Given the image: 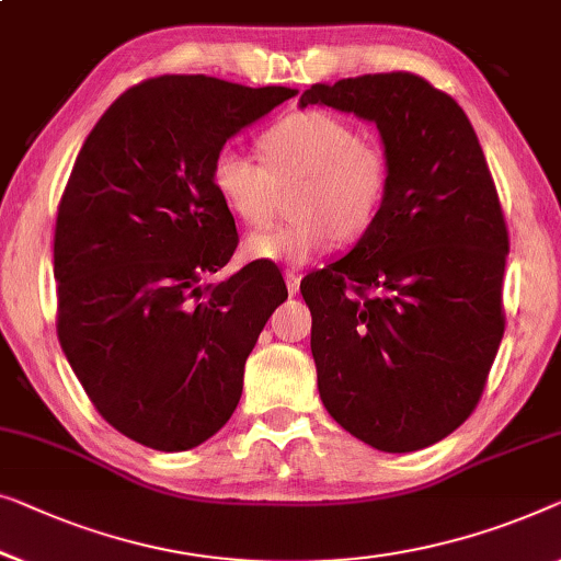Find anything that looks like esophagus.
Listing matches in <instances>:
<instances>
[{
  "instance_id": "esophagus-1",
  "label": "esophagus",
  "mask_w": 561,
  "mask_h": 561,
  "mask_svg": "<svg viewBox=\"0 0 561 561\" xmlns=\"http://www.w3.org/2000/svg\"><path fill=\"white\" fill-rule=\"evenodd\" d=\"M283 275H286V286H288V294H290V296L298 294V290H300V273H298V271H294V267H288V271L283 273Z\"/></svg>"
}]
</instances>
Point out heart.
Instances as JSON below:
<instances>
[{"mask_svg": "<svg viewBox=\"0 0 561 561\" xmlns=\"http://www.w3.org/2000/svg\"><path fill=\"white\" fill-rule=\"evenodd\" d=\"M263 161L225 146L209 167V184L230 215L261 227L273 217L280 186L294 184L286 225L250 234L253 261L300 265L341 242H356L377 225L392 186L387 151L329 111L308 108L263 134Z\"/></svg>", "mask_w": 561, "mask_h": 561, "instance_id": "b5f03b06", "label": "heart"}]
</instances>
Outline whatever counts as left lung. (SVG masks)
Instances as JSON below:
<instances>
[{
  "label": "left lung",
  "mask_w": 561,
  "mask_h": 561,
  "mask_svg": "<svg viewBox=\"0 0 561 561\" xmlns=\"http://www.w3.org/2000/svg\"><path fill=\"white\" fill-rule=\"evenodd\" d=\"M311 103L375 121L392 167L377 225L300 280L321 400L371 448H427L476 410L506 329L496 184L460 105L415 72L311 85Z\"/></svg>",
  "instance_id": "obj_1"
}]
</instances>
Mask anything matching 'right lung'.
Returning a JSON list of instances; mask_svg holds the SVG:
<instances>
[{"label": "right lung", "instance_id": "add662e5", "mask_svg": "<svg viewBox=\"0 0 561 561\" xmlns=\"http://www.w3.org/2000/svg\"><path fill=\"white\" fill-rule=\"evenodd\" d=\"M296 91L207 76L128 88L80 149L58 205V339L99 415L153 450L205 443L238 408L245 362L288 298L255 261L222 283L234 217L215 153Z\"/></svg>", "mask_w": 561, "mask_h": 561}]
</instances>
